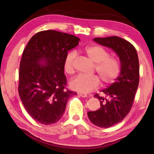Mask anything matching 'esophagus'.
I'll list each match as a JSON object with an SVG mask.
<instances>
[{
	"mask_svg": "<svg viewBox=\"0 0 154 154\" xmlns=\"http://www.w3.org/2000/svg\"><path fill=\"white\" fill-rule=\"evenodd\" d=\"M78 95L79 96L82 97V98H86V97H88V95L85 94V93H79Z\"/></svg>",
	"mask_w": 154,
	"mask_h": 154,
	"instance_id": "obj_1",
	"label": "esophagus"
}]
</instances>
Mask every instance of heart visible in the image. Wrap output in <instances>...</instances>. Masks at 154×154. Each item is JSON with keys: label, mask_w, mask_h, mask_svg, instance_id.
Instances as JSON below:
<instances>
[{"label": "heart", "mask_w": 154, "mask_h": 154, "mask_svg": "<svg viewBox=\"0 0 154 154\" xmlns=\"http://www.w3.org/2000/svg\"><path fill=\"white\" fill-rule=\"evenodd\" d=\"M84 52L88 58L95 63V69L99 75L102 82L110 83L115 79L120 72V63L118 59L109 56L106 49L98 45H88ZM76 53L71 51L66 55L63 62V69L68 75L75 72ZM100 79L97 75H78L70 81L72 90L79 93H86L96 89L99 86Z\"/></svg>", "instance_id": "1"}]
</instances>
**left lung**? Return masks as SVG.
I'll return each mask as SVG.
<instances>
[{
	"label": "left lung",
	"instance_id": "obj_1",
	"mask_svg": "<svg viewBox=\"0 0 154 154\" xmlns=\"http://www.w3.org/2000/svg\"><path fill=\"white\" fill-rule=\"evenodd\" d=\"M93 40L115 51L121 63L120 75L115 82L101 91L105 97L98 93L94 95L100 100V109L88 112L92 123L107 128L120 122L131 109L139 84V60L135 47L125 39L112 36Z\"/></svg>",
	"mask_w": 154,
	"mask_h": 154
}]
</instances>
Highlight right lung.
Segmentation results:
<instances>
[{
    "instance_id": "right-lung-1",
    "label": "right lung",
    "mask_w": 154,
    "mask_h": 154,
    "mask_svg": "<svg viewBox=\"0 0 154 154\" xmlns=\"http://www.w3.org/2000/svg\"><path fill=\"white\" fill-rule=\"evenodd\" d=\"M79 38L55 30L39 32L22 54L19 72V94L26 111L37 122H57L75 92L66 89L63 62Z\"/></svg>"
}]
</instances>
